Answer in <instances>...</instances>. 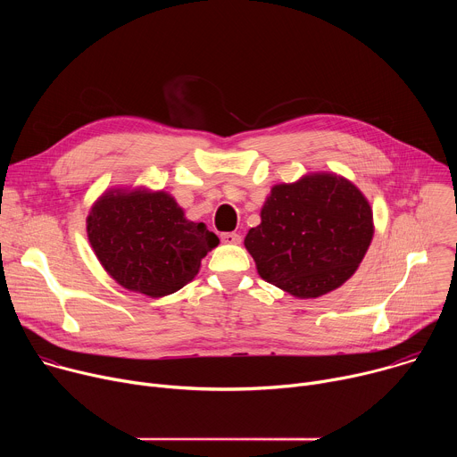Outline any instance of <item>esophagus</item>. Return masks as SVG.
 <instances>
[{
    "instance_id": "1",
    "label": "esophagus",
    "mask_w": 457,
    "mask_h": 457,
    "mask_svg": "<svg viewBox=\"0 0 457 457\" xmlns=\"http://www.w3.org/2000/svg\"><path fill=\"white\" fill-rule=\"evenodd\" d=\"M220 240H222L224 244H240L242 237H240L238 233H222V235H220Z\"/></svg>"
}]
</instances>
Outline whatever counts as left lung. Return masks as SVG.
Masks as SVG:
<instances>
[{
  "mask_svg": "<svg viewBox=\"0 0 457 457\" xmlns=\"http://www.w3.org/2000/svg\"><path fill=\"white\" fill-rule=\"evenodd\" d=\"M244 245L266 282L296 298H316L347 282L372 235L365 195L337 173L277 184Z\"/></svg>",
  "mask_w": 457,
  "mask_h": 457,
  "instance_id": "obj_1",
  "label": "left lung"
}]
</instances>
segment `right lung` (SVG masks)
<instances>
[{
  "label": "right lung",
  "mask_w": 457,
  "mask_h": 457,
  "mask_svg": "<svg viewBox=\"0 0 457 457\" xmlns=\"http://www.w3.org/2000/svg\"><path fill=\"white\" fill-rule=\"evenodd\" d=\"M90 245L124 289L152 298L171 295L197 277L201 260L219 245L203 222H191L166 191H104L87 219Z\"/></svg>",
  "instance_id": "1"
}]
</instances>
